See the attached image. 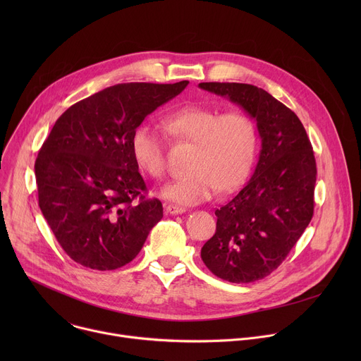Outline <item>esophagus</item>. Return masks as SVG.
<instances>
[{
	"mask_svg": "<svg viewBox=\"0 0 361 361\" xmlns=\"http://www.w3.org/2000/svg\"><path fill=\"white\" fill-rule=\"evenodd\" d=\"M185 213V209L183 207H178V205H173V204H169L166 207V214H170V216H177V214H183Z\"/></svg>",
	"mask_w": 361,
	"mask_h": 361,
	"instance_id": "esophagus-1",
	"label": "esophagus"
}]
</instances>
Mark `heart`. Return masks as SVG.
Segmentation results:
<instances>
[{
  "label": "heart",
  "mask_w": 361,
  "mask_h": 361,
  "mask_svg": "<svg viewBox=\"0 0 361 361\" xmlns=\"http://www.w3.org/2000/svg\"><path fill=\"white\" fill-rule=\"evenodd\" d=\"M164 126L178 140L194 144L188 173L161 188V197L180 204L195 205L219 192L235 190L248 176L257 151V131L243 111H227L185 106L164 117ZM135 163L152 178L167 170L166 144L149 123L138 124L130 138Z\"/></svg>",
  "instance_id": "obj_1"
}]
</instances>
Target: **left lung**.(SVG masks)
Listing matches in <instances>:
<instances>
[{
    "instance_id": "left-lung-1",
    "label": "left lung",
    "mask_w": 361,
    "mask_h": 361,
    "mask_svg": "<svg viewBox=\"0 0 361 361\" xmlns=\"http://www.w3.org/2000/svg\"><path fill=\"white\" fill-rule=\"evenodd\" d=\"M228 98L257 124L259 163L243 190L216 210V234L201 259L217 277L251 283L274 271L314 212L316 160L298 117L266 90L240 82H200Z\"/></svg>"
}]
</instances>
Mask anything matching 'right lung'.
<instances>
[{"mask_svg": "<svg viewBox=\"0 0 361 361\" xmlns=\"http://www.w3.org/2000/svg\"><path fill=\"white\" fill-rule=\"evenodd\" d=\"M187 84H117L78 101L56 121L35 161L38 204L75 263L99 271L128 264L163 219L161 201L142 195L147 187L130 138Z\"/></svg>", "mask_w": 361, "mask_h": 361, "instance_id": "1", "label": "right lung"}]
</instances>
